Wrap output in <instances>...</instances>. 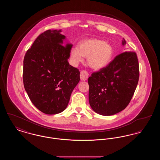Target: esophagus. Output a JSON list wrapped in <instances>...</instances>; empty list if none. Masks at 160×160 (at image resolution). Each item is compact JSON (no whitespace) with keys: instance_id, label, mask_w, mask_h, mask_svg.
Instances as JSON below:
<instances>
[{"instance_id":"34e87169","label":"esophagus","mask_w":160,"mask_h":160,"mask_svg":"<svg viewBox=\"0 0 160 160\" xmlns=\"http://www.w3.org/2000/svg\"><path fill=\"white\" fill-rule=\"evenodd\" d=\"M88 76H89V74L85 70L82 71L80 72V80L82 81L86 80L88 78Z\"/></svg>"}]
</instances>
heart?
<instances>
[{"instance_id":"heart-1","label":"heart","mask_w":160,"mask_h":160,"mask_svg":"<svg viewBox=\"0 0 160 160\" xmlns=\"http://www.w3.org/2000/svg\"><path fill=\"white\" fill-rule=\"evenodd\" d=\"M114 55V49L111 44L99 39H89L82 41L78 48L71 50L72 61L78 63L87 58L88 65L93 69L99 70L105 68L111 62Z\"/></svg>"}]
</instances>
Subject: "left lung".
<instances>
[{"mask_svg": "<svg viewBox=\"0 0 160 160\" xmlns=\"http://www.w3.org/2000/svg\"><path fill=\"white\" fill-rule=\"evenodd\" d=\"M126 44L123 39L122 44ZM139 78L135 52L116 56L106 67L93 72L88 78L89 101L98 114L111 116L124 110L132 98Z\"/></svg>", "mask_w": 160, "mask_h": 160, "instance_id": "8db88e82", "label": "left lung"}]
</instances>
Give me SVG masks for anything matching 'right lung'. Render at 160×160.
Masks as SVG:
<instances>
[{
  "label": "right lung",
  "mask_w": 160,
  "mask_h": 160,
  "mask_svg": "<svg viewBox=\"0 0 160 160\" xmlns=\"http://www.w3.org/2000/svg\"><path fill=\"white\" fill-rule=\"evenodd\" d=\"M62 30H48L35 39L23 61V83L33 104L42 113L55 114L67 107L80 81V71L68 59L72 44Z\"/></svg>",
  "instance_id": "obj_1"
}]
</instances>
